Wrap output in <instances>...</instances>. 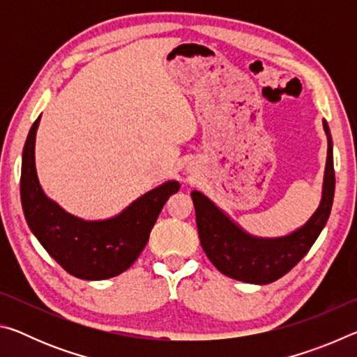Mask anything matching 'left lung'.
Masks as SVG:
<instances>
[{
  "instance_id": "1",
  "label": "left lung",
  "mask_w": 357,
  "mask_h": 357,
  "mask_svg": "<svg viewBox=\"0 0 357 357\" xmlns=\"http://www.w3.org/2000/svg\"><path fill=\"white\" fill-rule=\"evenodd\" d=\"M324 130L329 137V148L321 203L310 220L287 238H252L223 215L213 202H209L200 192H192L202 247L211 263L222 274L241 282L264 285L289 273L310 250L329 219L335 190L332 140L326 121Z\"/></svg>"
}]
</instances>
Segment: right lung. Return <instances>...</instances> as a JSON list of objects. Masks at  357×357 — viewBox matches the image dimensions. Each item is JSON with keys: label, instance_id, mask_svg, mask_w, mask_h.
<instances>
[{"label": "right lung", "instance_id": "1", "mask_svg": "<svg viewBox=\"0 0 357 357\" xmlns=\"http://www.w3.org/2000/svg\"><path fill=\"white\" fill-rule=\"evenodd\" d=\"M40 116L29 129L22 157L20 197L28 227L55 261L83 280H104L128 271L149 239L168 197L179 190L170 181L144 193L119 215L84 222L45 197L36 174L34 142Z\"/></svg>", "mask_w": 357, "mask_h": 357}]
</instances>
